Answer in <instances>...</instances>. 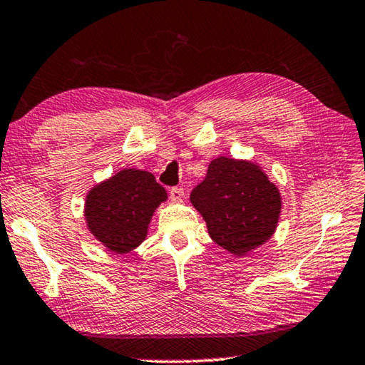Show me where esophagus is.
I'll return each mask as SVG.
<instances>
[{
	"instance_id": "1",
	"label": "esophagus",
	"mask_w": 365,
	"mask_h": 365,
	"mask_svg": "<svg viewBox=\"0 0 365 365\" xmlns=\"http://www.w3.org/2000/svg\"><path fill=\"white\" fill-rule=\"evenodd\" d=\"M169 196H170V200L172 201H182V198L185 196V192H183V188H180V187H172L170 190H169Z\"/></svg>"
}]
</instances>
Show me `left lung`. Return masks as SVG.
<instances>
[{
	"mask_svg": "<svg viewBox=\"0 0 365 365\" xmlns=\"http://www.w3.org/2000/svg\"><path fill=\"white\" fill-rule=\"evenodd\" d=\"M190 201L206 221L219 247L242 257L274 234L281 214V193L250 160L217 158Z\"/></svg>",
	"mask_w": 365,
	"mask_h": 365,
	"instance_id": "1",
	"label": "left lung"
}]
</instances>
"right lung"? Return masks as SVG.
Masks as SVG:
<instances>
[{"label":"right lung","instance_id":"obj_1","mask_svg":"<svg viewBox=\"0 0 365 365\" xmlns=\"http://www.w3.org/2000/svg\"><path fill=\"white\" fill-rule=\"evenodd\" d=\"M165 200V188L153 173L123 169L89 190L84 217L91 234L110 252L128 253L146 239L155 207Z\"/></svg>","mask_w":365,"mask_h":365}]
</instances>
